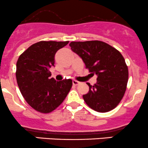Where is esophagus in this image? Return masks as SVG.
<instances>
[{
	"label": "esophagus",
	"mask_w": 148,
	"mask_h": 148,
	"mask_svg": "<svg viewBox=\"0 0 148 148\" xmlns=\"http://www.w3.org/2000/svg\"><path fill=\"white\" fill-rule=\"evenodd\" d=\"M73 84L74 86H77V85L80 84V82L77 81V80H73Z\"/></svg>",
	"instance_id": "34e87169"
}]
</instances>
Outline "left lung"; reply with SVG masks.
Masks as SVG:
<instances>
[{
    "label": "left lung",
    "mask_w": 148,
    "mask_h": 148,
    "mask_svg": "<svg viewBox=\"0 0 148 148\" xmlns=\"http://www.w3.org/2000/svg\"><path fill=\"white\" fill-rule=\"evenodd\" d=\"M69 45L89 72L98 76L96 84L88 83L89 91L83 96L86 104L99 112L114 109L123 98L128 82V68L122 54L101 41L72 42Z\"/></svg>",
    "instance_id": "obj_1"
}]
</instances>
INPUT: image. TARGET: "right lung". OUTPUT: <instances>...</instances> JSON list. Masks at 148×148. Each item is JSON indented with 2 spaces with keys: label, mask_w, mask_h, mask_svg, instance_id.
<instances>
[{
  "label": "right lung",
  "mask_w": 148,
  "mask_h": 148,
  "mask_svg": "<svg viewBox=\"0 0 148 148\" xmlns=\"http://www.w3.org/2000/svg\"><path fill=\"white\" fill-rule=\"evenodd\" d=\"M66 42L41 41L24 51L16 62L17 83L23 97L34 109L50 113L63 102L72 88L71 79L57 81L50 77L58 50Z\"/></svg>",
  "instance_id": "obj_1"
}]
</instances>
